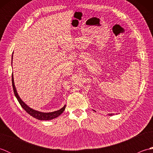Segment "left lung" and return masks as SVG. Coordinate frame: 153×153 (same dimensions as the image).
<instances>
[{"instance_id":"8db88e82","label":"left lung","mask_w":153,"mask_h":153,"mask_svg":"<svg viewBox=\"0 0 153 153\" xmlns=\"http://www.w3.org/2000/svg\"><path fill=\"white\" fill-rule=\"evenodd\" d=\"M110 115H112V114H110Z\"/></svg>"}]
</instances>
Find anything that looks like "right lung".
Wrapping results in <instances>:
<instances>
[{
  "label": "right lung",
  "instance_id": "right-lung-1",
  "mask_svg": "<svg viewBox=\"0 0 153 153\" xmlns=\"http://www.w3.org/2000/svg\"><path fill=\"white\" fill-rule=\"evenodd\" d=\"M12 83L13 90H14V95L16 97V99H18L19 103L20 104V105L22 106V108H24L25 111H26L29 114H30L31 116H33L35 118H37V119L40 120H49L54 119L55 118H56V117H58V116H60L61 114L64 112V110H65V108H66V106H64L63 108H62L61 109L57 110V111H54L53 112H47V113L39 112V111H37V110L32 109V108H30V107H29L27 105H25V104L22 101V99L19 98V97L18 96L17 91H16L15 85H14L13 74L12 76Z\"/></svg>",
  "mask_w": 153,
  "mask_h": 153
}]
</instances>
